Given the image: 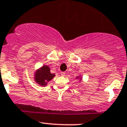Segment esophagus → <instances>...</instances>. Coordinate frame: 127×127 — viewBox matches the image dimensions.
<instances>
[{
  "instance_id": "34e87169",
  "label": "esophagus",
  "mask_w": 127,
  "mask_h": 127,
  "mask_svg": "<svg viewBox=\"0 0 127 127\" xmlns=\"http://www.w3.org/2000/svg\"><path fill=\"white\" fill-rule=\"evenodd\" d=\"M65 75H66V73H65L64 72H61V76H64Z\"/></svg>"
}]
</instances>
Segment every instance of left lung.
Here are the masks:
<instances>
[{
    "label": "left lung",
    "mask_w": 127,
    "mask_h": 127,
    "mask_svg": "<svg viewBox=\"0 0 127 127\" xmlns=\"http://www.w3.org/2000/svg\"><path fill=\"white\" fill-rule=\"evenodd\" d=\"M76 79H79V83H80V82L82 81V79H83V78H82L81 75H79L78 76H76Z\"/></svg>",
    "instance_id": "8db88e82"
}]
</instances>
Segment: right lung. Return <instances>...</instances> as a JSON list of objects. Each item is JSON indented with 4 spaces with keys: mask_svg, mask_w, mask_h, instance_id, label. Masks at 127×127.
Here are the masks:
<instances>
[{
    "mask_svg": "<svg viewBox=\"0 0 127 127\" xmlns=\"http://www.w3.org/2000/svg\"><path fill=\"white\" fill-rule=\"evenodd\" d=\"M34 76L35 83L40 86L44 87L55 76V74L51 73L49 67L47 65H44L35 70Z\"/></svg>",
    "mask_w": 127,
    "mask_h": 127,
    "instance_id": "obj_1",
    "label": "right lung"
}]
</instances>
